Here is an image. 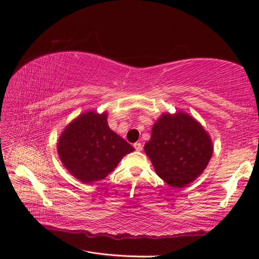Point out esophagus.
Returning a JSON list of instances; mask_svg holds the SVG:
<instances>
[{"instance_id": "1", "label": "esophagus", "mask_w": 259, "mask_h": 259, "mask_svg": "<svg viewBox=\"0 0 259 259\" xmlns=\"http://www.w3.org/2000/svg\"><path fill=\"white\" fill-rule=\"evenodd\" d=\"M134 148L136 149L137 151H140V150H143V145L140 144V143H135L134 144Z\"/></svg>"}]
</instances>
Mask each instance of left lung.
Masks as SVG:
<instances>
[{"instance_id": "1", "label": "left lung", "mask_w": 259, "mask_h": 259, "mask_svg": "<svg viewBox=\"0 0 259 259\" xmlns=\"http://www.w3.org/2000/svg\"><path fill=\"white\" fill-rule=\"evenodd\" d=\"M155 173L170 187L183 188L199 177L213 154V144L202 125L188 113H163L145 145Z\"/></svg>"}]
</instances>
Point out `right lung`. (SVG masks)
Masks as SVG:
<instances>
[{"mask_svg":"<svg viewBox=\"0 0 259 259\" xmlns=\"http://www.w3.org/2000/svg\"><path fill=\"white\" fill-rule=\"evenodd\" d=\"M107 116V112H84L68 124L59 137L60 161L70 174L84 184L106 178L125 154L134 151L110 130Z\"/></svg>","mask_w":259,"mask_h":259,"instance_id":"1","label":"right lung"}]
</instances>
